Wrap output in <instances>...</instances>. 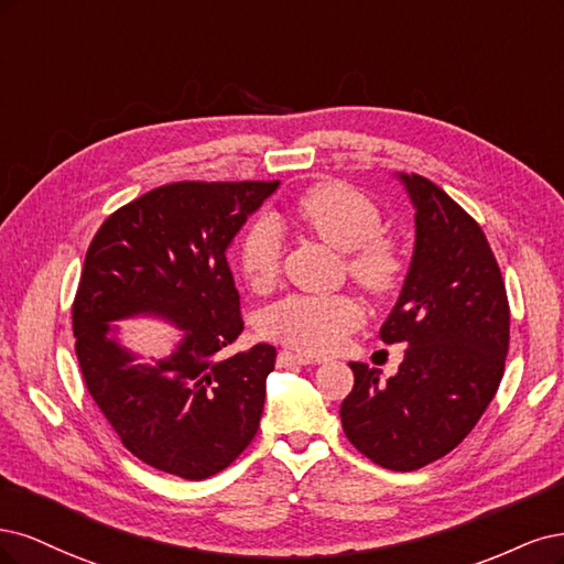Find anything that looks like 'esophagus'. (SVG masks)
I'll use <instances>...</instances> for the list:
<instances>
[{"instance_id":"1","label":"esophagus","mask_w":564,"mask_h":564,"mask_svg":"<svg viewBox=\"0 0 564 564\" xmlns=\"http://www.w3.org/2000/svg\"><path fill=\"white\" fill-rule=\"evenodd\" d=\"M308 362H316L312 356L306 354H300V351H290V349H283L279 354V366L288 368V366H308Z\"/></svg>"}]
</instances>
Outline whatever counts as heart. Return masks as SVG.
Segmentation results:
<instances>
[{
    "mask_svg": "<svg viewBox=\"0 0 564 564\" xmlns=\"http://www.w3.org/2000/svg\"><path fill=\"white\" fill-rule=\"evenodd\" d=\"M295 213L325 243L347 252V269L360 285L387 293L395 283L401 256L387 236H379V210L368 196L341 183H321L297 198ZM239 260L252 285L276 281L283 260V229L276 217L260 215L250 223ZM360 323L362 308L347 295H290L264 308L260 330L293 349L328 354L341 347Z\"/></svg>",
    "mask_w": 564,
    "mask_h": 564,
    "instance_id": "heart-1",
    "label": "heart"
}]
</instances>
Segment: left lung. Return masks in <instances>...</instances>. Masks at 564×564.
Returning a JSON list of instances; mask_svg holds the SVG:
<instances>
[{
	"mask_svg": "<svg viewBox=\"0 0 564 564\" xmlns=\"http://www.w3.org/2000/svg\"><path fill=\"white\" fill-rule=\"evenodd\" d=\"M401 183L414 206V252L379 337L405 344V358L387 381L349 362L354 389L339 416L360 454L405 474L445 457L492 403L511 312L480 225L431 180L403 173Z\"/></svg>",
	"mask_w": 564,
	"mask_h": 564,
	"instance_id": "1",
	"label": "left lung"
}]
</instances>
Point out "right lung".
Instances as JSON below:
<instances>
[{"instance_id": "add662e5", "label": "right lung", "mask_w": 564, "mask_h": 564, "mask_svg": "<svg viewBox=\"0 0 564 564\" xmlns=\"http://www.w3.org/2000/svg\"><path fill=\"white\" fill-rule=\"evenodd\" d=\"M279 183H171L115 210L86 250L72 304L82 377L123 447L185 480L220 474L256 438L271 344L225 356L243 333L227 248ZM156 315L186 335L154 367L111 337Z\"/></svg>"}]
</instances>
